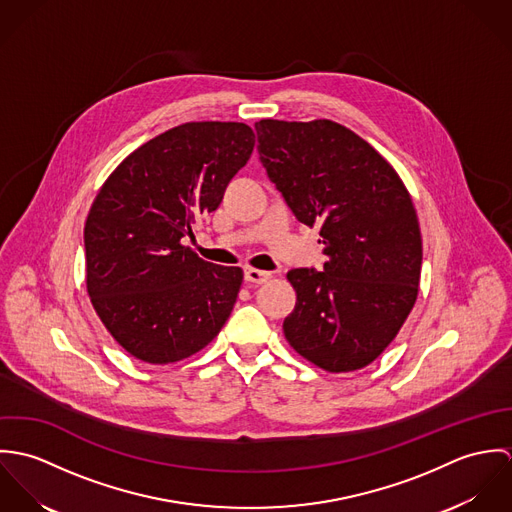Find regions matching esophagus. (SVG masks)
I'll use <instances>...</instances> for the list:
<instances>
[{
  "mask_svg": "<svg viewBox=\"0 0 512 512\" xmlns=\"http://www.w3.org/2000/svg\"><path fill=\"white\" fill-rule=\"evenodd\" d=\"M272 278L270 272H262V270H256V268H244V280L248 284H264Z\"/></svg>",
  "mask_w": 512,
  "mask_h": 512,
  "instance_id": "obj_1",
  "label": "esophagus"
}]
</instances>
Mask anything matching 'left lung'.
I'll list each match as a JSON object with an SVG mask.
<instances>
[{"label": "left lung", "instance_id": "1", "mask_svg": "<svg viewBox=\"0 0 512 512\" xmlns=\"http://www.w3.org/2000/svg\"><path fill=\"white\" fill-rule=\"evenodd\" d=\"M260 161L295 219L319 226L325 262L288 272L293 349L329 372L370 365L412 311L422 236L392 165L331 120L256 122Z\"/></svg>", "mask_w": 512, "mask_h": 512}]
</instances>
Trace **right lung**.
Instances as JSON below:
<instances>
[{
	"instance_id": "add662e5",
	"label": "right lung",
	"mask_w": 512,
	"mask_h": 512,
	"mask_svg": "<svg viewBox=\"0 0 512 512\" xmlns=\"http://www.w3.org/2000/svg\"><path fill=\"white\" fill-rule=\"evenodd\" d=\"M252 149L246 124L187 122L130 153L94 199L84 226L86 288L136 359L177 363L226 323L242 270L199 258L183 240L219 207Z\"/></svg>"
}]
</instances>
